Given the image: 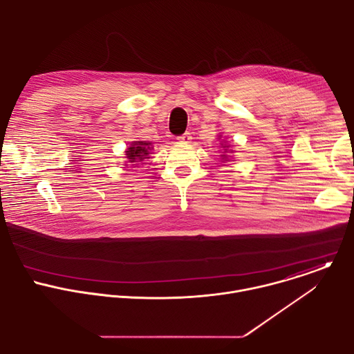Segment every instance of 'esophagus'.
Here are the masks:
<instances>
[{
    "label": "esophagus",
    "instance_id": "esophagus-1",
    "mask_svg": "<svg viewBox=\"0 0 354 354\" xmlns=\"http://www.w3.org/2000/svg\"><path fill=\"white\" fill-rule=\"evenodd\" d=\"M178 140H179L180 142H189V141L192 140V136H190V133H185V134H182L180 137H178Z\"/></svg>",
    "mask_w": 354,
    "mask_h": 354
}]
</instances>
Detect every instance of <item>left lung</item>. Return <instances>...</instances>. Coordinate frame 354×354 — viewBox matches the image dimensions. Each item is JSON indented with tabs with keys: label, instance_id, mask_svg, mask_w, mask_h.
<instances>
[{
	"label": "left lung",
	"instance_id": "obj_1",
	"mask_svg": "<svg viewBox=\"0 0 354 354\" xmlns=\"http://www.w3.org/2000/svg\"><path fill=\"white\" fill-rule=\"evenodd\" d=\"M221 138V136H218V140ZM221 148L224 149L223 151V154L220 156L221 157V160H223V162H230V160H231V154L234 153V149L230 147V144L225 141V140H223L221 142Z\"/></svg>",
	"mask_w": 354,
	"mask_h": 354
}]
</instances>
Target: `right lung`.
I'll use <instances>...</instances> for the list:
<instances>
[{"instance_id":"1","label":"right lung","mask_w":354,"mask_h":354,"mask_svg":"<svg viewBox=\"0 0 354 354\" xmlns=\"http://www.w3.org/2000/svg\"><path fill=\"white\" fill-rule=\"evenodd\" d=\"M154 147L149 141H131L129 148L124 151L126 160H127L124 162V168H129L127 164H130L131 168H136L138 162H142L144 160L149 158V156L153 154L151 153Z\"/></svg>"}]
</instances>
